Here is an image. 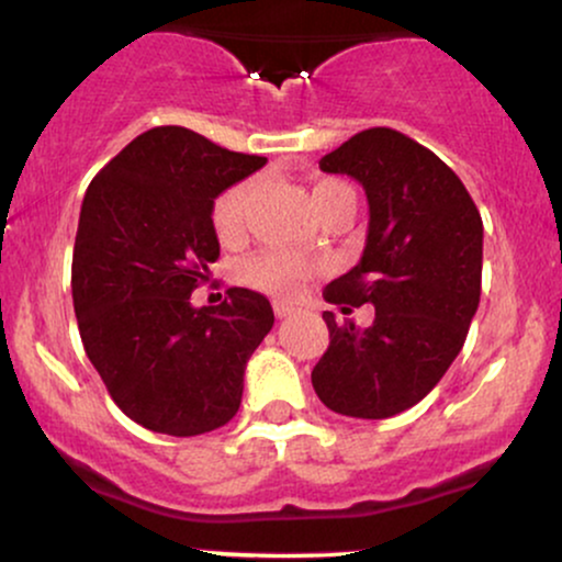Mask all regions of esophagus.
Returning <instances> with one entry per match:
<instances>
[{
  "label": "esophagus",
  "mask_w": 562,
  "mask_h": 562,
  "mask_svg": "<svg viewBox=\"0 0 562 562\" xmlns=\"http://www.w3.org/2000/svg\"><path fill=\"white\" fill-rule=\"evenodd\" d=\"M272 306H274V317L277 319H282V317H288V314H293V306H290L288 301H274Z\"/></svg>",
  "instance_id": "esophagus-1"
}]
</instances>
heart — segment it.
Wrapping results in <instances>:
<instances>
[{
    "mask_svg": "<svg viewBox=\"0 0 562 562\" xmlns=\"http://www.w3.org/2000/svg\"><path fill=\"white\" fill-rule=\"evenodd\" d=\"M346 190L348 187L344 182L319 179V182L312 187V203L314 209H317V214L333 198H338L340 192ZM250 198H254V182H250V179H243V182L229 184L227 190L218 192L214 205H211V224H214L218 240H240L245 232V222H248ZM308 272H312V261L303 259L299 254H290V250H261L254 259L243 263V277L248 285L277 295H290L293 290H299Z\"/></svg>",
    "mask_w": 562,
    "mask_h": 562,
    "instance_id": "obj_1",
    "label": "heart"
}]
</instances>
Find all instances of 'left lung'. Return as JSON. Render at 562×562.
<instances>
[{"instance_id":"1","label":"left lung","mask_w":562,"mask_h":562,"mask_svg":"<svg viewBox=\"0 0 562 562\" xmlns=\"http://www.w3.org/2000/svg\"><path fill=\"white\" fill-rule=\"evenodd\" d=\"M319 169L357 179L370 205L362 259L325 301L372 303L375 319L362 330L322 314L330 346L312 385L338 415L385 420L423 402L462 351L481 301L483 222L460 177L393 128L353 134Z\"/></svg>"}]
</instances>
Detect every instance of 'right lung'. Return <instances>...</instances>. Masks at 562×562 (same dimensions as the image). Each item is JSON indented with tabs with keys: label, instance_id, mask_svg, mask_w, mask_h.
I'll list each match as a JSON object with an SVG mask.
<instances>
[{
	"label": "right lung",
	"instance_id": "obj_1",
	"mask_svg": "<svg viewBox=\"0 0 562 562\" xmlns=\"http://www.w3.org/2000/svg\"><path fill=\"white\" fill-rule=\"evenodd\" d=\"M267 164L184 126L139 134L89 184L70 290L89 362L126 417L166 436L222 428L240 409L250 353L272 330L261 293L190 303L218 259L211 205Z\"/></svg>",
	"mask_w": 562,
	"mask_h": 562
}]
</instances>
